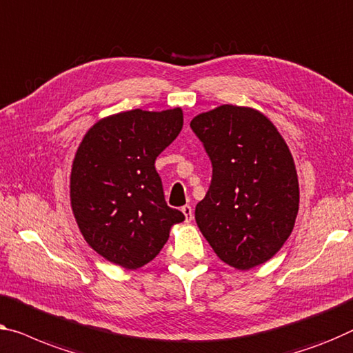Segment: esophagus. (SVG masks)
Segmentation results:
<instances>
[{
    "mask_svg": "<svg viewBox=\"0 0 353 353\" xmlns=\"http://www.w3.org/2000/svg\"><path fill=\"white\" fill-rule=\"evenodd\" d=\"M182 212H183V215H185V222L190 223L192 219H193V209L190 206H183Z\"/></svg>",
    "mask_w": 353,
    "mask_h": 353,
    "instance_id": "esophagus-1",
    "label": "esophagus"
}]
</instances>
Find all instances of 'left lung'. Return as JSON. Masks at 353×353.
Returning a JSON list of instances; mask_svg holds the SVG:
<instances>
[{
  "mask_svg": "<svg viewBox=\"0 0 353 353\" xmlns=\"http://www.w3.org/2000/svg\"><path fill=\"white\" fill-rule=\"evenodd\" d=\"M212 181L196 204L198 228L220 260L247 271L272 259L292 234L299 209L292 152L260 110L222 104L198 114Z\"/></svg>",
  "mask_w": 353,
  "mask_h": 353,
  "instance_id": "8db88e82",
  "label": "left lung"
}]
</instances>
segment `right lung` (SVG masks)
Listing matches in <instances>:
<instances>
[{
  "instance_id": "add662e5",
  "label": "right lung",
  "mask_w": 353,
  "mask_h": 353,
  "mask_svg": "<svg viewBox=\"0 0 353 353\" xmlns=\"http://www.w3.org/2000/svg\"><path fill=\"white\" fill-rule=\"evenodd\" d=\"M183 126L181 108L133 109L98 120L72 160L71 209L83 239L108 261L138 270L160 254L183 214L165 201L155 160Z\"/></svg>"
}]
</instances>
